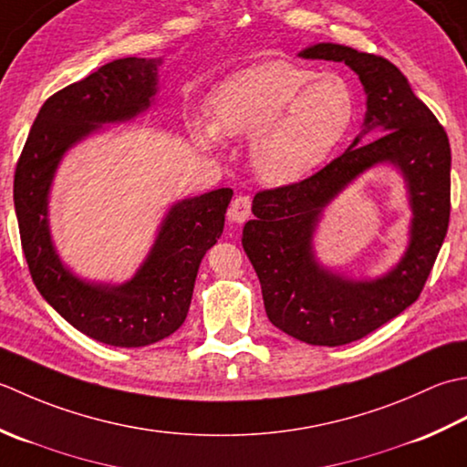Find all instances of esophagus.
Segmentation results:
<instances>
[{"label": "esophagus", "instance_id": "34e87169", "mask_svg": "<svg viewBox=\"0 0 467 467\" xmlns=\"http://www.w3.org/2000/svg\"><path fill=\"white\" fill-rule=\"evenodd\" d=\"M252 213V203L247 195H237L227 209V220L234 223H244Z\"/></svg>", "mask_w": 467, "mask_h": 467}]
</instances>
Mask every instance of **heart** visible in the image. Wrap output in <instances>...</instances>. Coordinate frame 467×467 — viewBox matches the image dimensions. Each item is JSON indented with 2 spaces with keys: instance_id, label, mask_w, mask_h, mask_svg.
I'll return each mask as SVG.
<instances>
[{
  "instance_id": "1",
  "label": "heart",
  "mask_w": 467,
  "mask_h": 467,
  "mask_svg": "<svg viewBox=\"0 0 467 467\" xmlns=\"http://www.w3.org/2000/svg\"><path fill=\"white\" fill-rule=\"evenodd\" d=\"M212 120L195 117L202 149L225 137H250V163L265 183L288 185L335 153L355 122L357 99L347 78L292 62H262L232 74L209 94Z\"/></svg>"
}]
</instances>
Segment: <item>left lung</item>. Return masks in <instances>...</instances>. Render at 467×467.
Wrapping results in <instances>:
<instances>
[{"instance_id": "8db88e82", "label": "left lung", "mask_w": 467, "mask_h": 467, "mask_svg": "<svg viewBox=\"0 0 467 467\" xmlns=\"http://www.w3.org/2000/svg\"><path fill=\"white\" fill-rule=\"evenodd\" d=\"M300 56L345 62L358 76L367 94L363 130L317 175L255 195L242 245L260 278L272 325L308 345L340 347L383 327L421 294L450 223L451 149L395 64L332 42L312 44ZM380 164L404 179L412 209L410 242L385 275L353 279L319 262L313 235L326 207Z\"/></svg>"}]
</instances>
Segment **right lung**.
Listing matches in <instances>:
<instances>
[{"label": "right lung", "instance_id": "right-lung-1", "mask_svg": "<svg viewBox=\"0 0 467 467\" xmlns=\"http://www.w3.org/2000/svg\"><path fill=\"white\" fill-rule=\"evenodd\" d=\"M163 58H120L44 102L17 161L14 205L36 288L64 320L110 347L137 348L183 325L199 264L223 232L230 187L167 209L145 260L127 282L80 278L60 258L50 230V192L64 155L104 127L135 120L157 104Z\"/></svg>", "mask_w": 467, "mask_h": 467}]
</instances>
